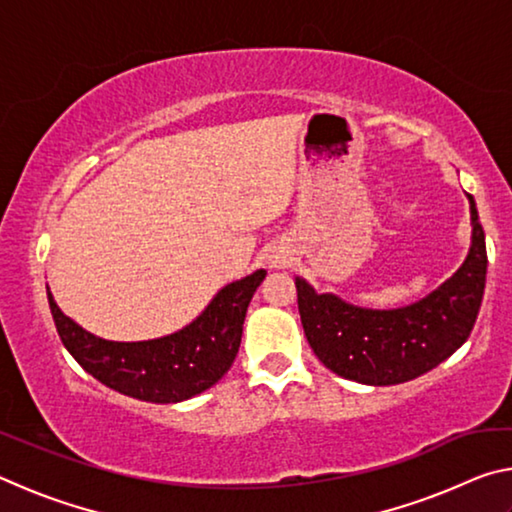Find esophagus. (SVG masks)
<instances>
[{
    "label": "esophagus",
    "mask_w": 512,
    "mask_h": 512,
    "mask_svg": "<svg viewBox=\"0 0 512 512\" xmlns=\"http://www.w3.org/2000/svg\"><path fill=\"white\" fill-rule=\"evenodd\" d=\"M282 262H284V259H282L280 255H273V257H271V264H275V266L282 264Z\"/></svg>",
    "instance_id": "1"
}]
</instances>
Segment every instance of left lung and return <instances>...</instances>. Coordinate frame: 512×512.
Returning <instances> with one entry per match:
<instances>
[{
    "mask_svg": "<svg viewBox=\"0 0 512 512\" xmlns=\"http://www.w3.org/2000/svg\"><path fill=\"white\" fill-rule=\"evenodd\" d=\"M472 241L465 262L438 289L397 309H368L318 293L296 277L305 336L323 366L368 386L404 384L443 363L470 336L479 314L488 255L474 198Z\"/></svg>",
    "mask_w": 512,
    "mask_h": 512,
    "instance_id": "left-lung-1",
    "label": "left lung"
}]
</instances>
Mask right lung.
I'll use <instances>...</instances> for the list:
<instances>
[{"label":"right lung","instance_id":"right-lung-1","mask_svg":"<svg viewBox=\"0 0 512 512\" xmlns=\"http://www.w3.org/2000/svg\"><path fill=\"white\" fill-rule=\"evenodd\" d=\"M266 271L257 268L216 293L178 332L149 341H108L65 316L47 287L60 341L79 366L112 391L153 404H176L212 388L235 361L250 300Z\"/></svg>","mask_w":512,"mask_h":512}]
</instances>
